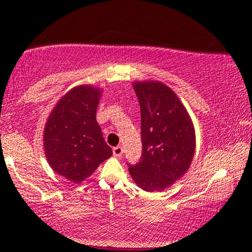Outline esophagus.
I'll return each instance as SVG.
<instances>
[{
	"label": "esophagus",
	"mask_w": 252,
	"mask_h": 252,
	"mask_svg": "<svg viewBox=\"0 0 252 252\" xmlns=\"http://www.w3.org/2000/svg\"><path fill=\"white\" fill-rule=\"evenodd\" d=\"M112 152H114L115 156L120 158V156H122V154H123V148L121 146H117V147H115L114 149H112Z\"/></svg>",
	"instance_id": "obj_1"
}]
</instances>
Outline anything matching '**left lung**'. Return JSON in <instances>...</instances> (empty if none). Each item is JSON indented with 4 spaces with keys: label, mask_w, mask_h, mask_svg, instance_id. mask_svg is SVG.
Returning a JSON list of instances; mask_svg holds the SVG:
<instances>
[{
    "label": "left lung",
    "mask_w": 252,
    "mask_h": 252,
    "mask_svg": "<svg viewBox=\"0 0 252 252\" xmlns=\"http://www.w3.org/2000/svg\"><path fill=\"white\" fill-rule=\"evenodd\" d=\"M141 106L142 156L129 164L132 180L147 190H163L181 178L193 160L192 120L172 89L160 82H136Z\"/></svg>",
    "instance_id": "8db88e82"
}]
</instances>
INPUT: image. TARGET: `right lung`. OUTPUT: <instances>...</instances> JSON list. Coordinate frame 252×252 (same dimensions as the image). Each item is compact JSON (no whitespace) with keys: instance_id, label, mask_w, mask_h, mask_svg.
Masks as SVG:
<instances>
[{"instance_id":"obj_1","label":"right lung","mask_w":252,"mask_h":252,"mask_svg":"<svg viewBox=\"0 0 252 252\" xmlns=\"http://www.w3.org/2000/svg\"><path fill=\"white\" fill-rule=\"evenodd\" d=\"M100 92L89 85L70 90L54 106L43 131L51 168L74 184L91 175L112 155L96 120Z\"/></svg>"}]
</instances>
